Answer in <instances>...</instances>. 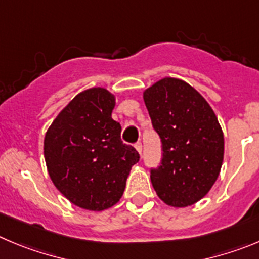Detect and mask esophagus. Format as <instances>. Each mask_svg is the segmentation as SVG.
<instances>
[{
  "label": "esophagus",
  "mask_w": 259,
  "mask_h": 259,
  "mask_svg": "<svg viewBox=\"0 0 259 259\" xmlns=\"http://www.w3.org/2000/svg\"><path fill=\"white\" fill-rule=\"evenodd\" d=\"M135 149H137L138 152H139V153H142V151H143V146H142V143L141 142H138V143H135Z\"/></svg>",
  "instance_id": "1"
}]
</instances>
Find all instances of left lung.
<instances>
[{
  "label": "left lung",
  "instance_id": "obj_1",
  "mask_svg": "<svg viewBox=\"0 0 259 259\" xmlns=\"http://www.w3.org/2000/svg\"><path fill=\"white\" fill-rule=\"evenodd\" d=\"M162 142L161 166L151 170L159 199L188 207L211 190L224 161V133L202 94L184 80L163 78L143 92Z\"/></svg>",
  "mask_w": 259,
  "mask_h": 259
}]
</instances>
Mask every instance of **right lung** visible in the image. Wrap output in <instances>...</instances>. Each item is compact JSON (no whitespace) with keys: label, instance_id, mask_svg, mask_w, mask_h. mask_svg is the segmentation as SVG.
I'll list each match as a JSON object with an SVG mask.
<instances>
[{"label":"right lung","instance_id":"add662e5","mask_svg":"<svg viewBox=\"0 0 259 259\" xmlns=\"http://www.w3.org/2000/svg\"><path fill=\"white\" fill-rule=\"evenodd\" d=\"M115 96L97 87L75 96L45 137L48 175L65 198L89 211H103L120 200L133 165L134 147L121 141V125L111 115Z\"/></svg>","mask_w":259,"mask_h":259}]
</instances>
